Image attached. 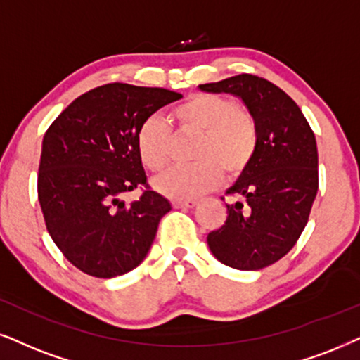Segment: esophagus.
Returning a JSON list of instances; mask_svg holds the SVG:
<instances>
[{
    "label": "esophagus",
    "instance_id": "34e87169",
    "mask_svg": "<svg viewBox=\"0 0 360 360\" xmlns=\"http://www.w3.org/2000/svg\"><path fill=\"white\" fill-rule=\"evenodd\" d=\"M194 199H188V201H172V206H174V209H188V207H194L195 206Z\"/></svg>",
    "mask_w": 360,
    "mask_h": 360
}]
</instances>
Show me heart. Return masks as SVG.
<instances>
[{"label": "heart", "instance_id": "1", "mask_svg": "<svg viewBox=\"0 0 360 360\" xmlns=\"http://www.w3.org/2000/svg\"><path fill=\"white\" fill-rule=\"evenodd\" d=\"M169 120L181 133H199L193 151L198 162L177 166L154 179V188L177 201L207 193L222 172L233 179L251 165L257 149V126L248 109L212 93L191 94L171 109ZM136 146L144 167L153 172L169 165L174 136L165 117L149 116L139 126Z\"/></svg>", "mask_w": 360, "mask_h": 360}]
</instances>
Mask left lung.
<instances>
[{"mask_svg":"<svg viewBox=\"0 0 360 360\" xmlns=\"http://www.w3.org/2000/svg\"><path fill=\"white\" fill-rule=\"evenodd\" d=\"M206 93L243 99L257 126V149L227 194L224 226L207 234L214 257L239 271H259L284 257L307 224L317 188V144L292 98L271 81L238 75L201 84Z\"/></svg>","mask_w":360,"mask_h":360,"instance_id":"left-lung-1","label":"left lung"}]
</instances>
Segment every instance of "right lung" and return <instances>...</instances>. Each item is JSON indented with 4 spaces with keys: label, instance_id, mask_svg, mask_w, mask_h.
Segmentation results:
<instances>
[{
    "label": "right lung",
    "instance_id": "add662e5",
    "mask_svg": "<svg viewBox=\"0 0 360 360\" xmlns=\"http://www.w3.org/2000/svg\"><path fill=\"white\" fill-rule=\"evenodd\" d=\"M181 98L162 88L104 84L76 98L48 127L38 199L49 236L79 271L109 279L148 256L171 204L149 189L136 134L144 120ZM138 185L143 194L126 207L120 195Z\"/></svg>",
    "mask_w": 360,
    "mask_h": 360
}]
</instances>
